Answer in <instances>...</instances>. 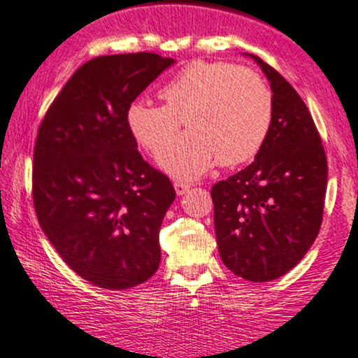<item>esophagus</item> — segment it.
<instances>
[{
	"mask_svg": "<svg viewBox=\"0 0 358 358\" xmlns=\"http://www.w3.org/2000/svg\"><path fill=\"white\" fill-rule=\"evenodd\" d=\"M174 189H176V192H178V196H184L189 189H191V184L184 182V180H176Z\"/></svg>",
	"mask_w": 358,
	"mask_h": 358,
	"instance_id": "1",
	"label": "esophagus"
}]
</instances>
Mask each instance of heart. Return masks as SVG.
I'll return each mask as SVG.
<instances>
[{
	"mask_svg": "<svg viewBox=\"0 0 358 358\" xmlns=\"http://www.w3.org/2000/svg\"><path fill=\"white\" fill-rule=\"evenodd\" d=\"M164 105L134 100L125 125L138 145L159 152L177 133L189 129L157 157L172 178L191 180L214 162L236 166L253 159L271 125V92L259 75L222 62L187 63L159 90Z\"/></svg>",
	"mask_w": 358,
	"mask_h": 358,
	"instance_id": "obj_1",
	"label": "heart"
}]
</instances>
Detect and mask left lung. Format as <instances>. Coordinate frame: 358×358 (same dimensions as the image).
<instances>
[{
    "instance_id": "1",
    "label": "left lung",
    "mask_w": 358,
    "mask_h": 358,
    "mask_svg": "<svg viewBox=\"0 0 358 358\" xmlns=\"http://www.w3.org/2000/svg\"><path fill=\"white\" fill-rule=\"evenodd\" d=\"M273 92L268 136L250 166L211 189L214 231L226 268L271 281L295 268L322 226L327 155L301 96L256 55Z\"/></svg>"
}]
</instances>
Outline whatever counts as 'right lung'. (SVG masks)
Here are the masks:
<instances>
[{
  "label": "right lung",
  "mask_w": 358,
  "mask_h": 358,
  "mask_svg": "<svg viewBox=\"0 0 358 358\" xmlns=\"http://www.w3.org/2000/svg\"><path fill=\"white\" fill-rule=\"evenodd\" d=\"M174 63L147 52L92 58L38 129V222L63 262L95 287H137L161 263L159 231L176 191L138 154L125 110Z\"/></svg>",
  "instance_id": "add662e5"
}]
</instances>
